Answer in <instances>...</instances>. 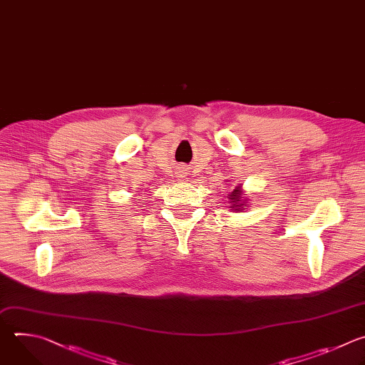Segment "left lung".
<instances>
[{
	"label": "left lung",
	"mask_w": 365,
	"mask_h": 365,
	"mask_svg": "<svg viewBox=\"0 0 365 365\" xmlns=\"http://www.w3.org/2000/svg\"><path fill=\"white\" fill-rule=\"evenodd\" d=\"M227 198L230 200V208L232 210H236V211H242V208L247 207L246 205V201L247 198H243L242 197V191H240V187H236L230 195H227Z\"/></svg>",
	"instance_id": "left-lung-1"
}]
</instances>
